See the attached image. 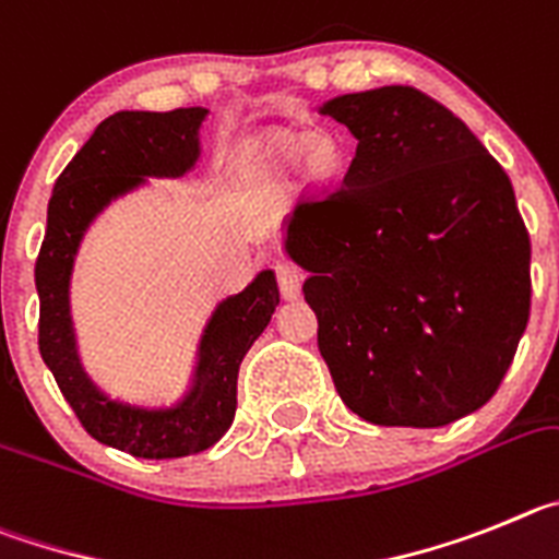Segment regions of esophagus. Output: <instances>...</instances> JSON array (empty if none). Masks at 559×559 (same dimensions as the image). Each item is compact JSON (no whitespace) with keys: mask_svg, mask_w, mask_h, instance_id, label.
Here are the masks:
<instances>
[{"mask_svg":"<svg viewBox=\"0 0 559 559\" xmlns=\"http://www.w3.org/2000/svg\"><path fill=\"white\" fill-rule=\"evenodd\" d=\"M275 275H278V289L284 300H298L300 286H304V273L295 264H289V261H278Z\"/></svg>","mask_w":559,"mask_h":559,"instance_id":"1","label":"esophagus"}]
</instances>
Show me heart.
Wrapping results in <instances>:
<instances>
[{
    "instance_id": "heart-1",
    "label": "heart",
    "mask_w": 559,
    "mask_h": 559,
    "mask_svg": "<svg viewBox=\"0 0 559 559\" xmlns=\"http://www.w3.org/2000/svg\"><path fill=\"white\" fill-rule=\"evenodd\" d=\"M278 155L284 160L300 155V169L311 183H325L340 173V147L334 144V139L323 133L311 135V139H284L278 144Z\"/></svg>"
}]
</instances>
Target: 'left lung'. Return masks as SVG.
<instances>
[{
    "label": "left lung",
    "mask_w": 559,
    "mask_h": 559,
    "mask_svg": "<svg viewBox=\"0 0 559 559\" xmlns=\"http://www.w3.org/2000/svg\"><path fill=\"white\" fill-rule=\"evenodd\" d=\"M340 189L295 205L284 250L309 273L317 345L350 412L437 429L481 409L530 320V234L499 160L409 85L342 94Z\"/></svg>",
    "instance_id": "1"
}]
</instances>
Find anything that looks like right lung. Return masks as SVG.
Wrapping results in <instances>:
<instances>
[{
	"label": "right lung",
	"instance_id": "add662e5",
	"mask_svg": "<svg viewBox=\"0 0 559 559\" xmlns=\"http://www.w3.org/2000/svg\"><path fill=\"white\" fill-rule=\"evenodd\" d=\"M209 108L119 110L55 180L47 234L35 261L41 300L38 350L83 429L110 449L142 460H175L211 449L236 415L239 365L278 306L273 270H261L239 295L219 300L200 336L192 386L173 406H135L110 399L80 365L69 309L74 255L88 225L147 178H183L200 158V128Z\"/></svg>",
	"mask_w": 559,
	"mask_h": 559
}]
</instances>
